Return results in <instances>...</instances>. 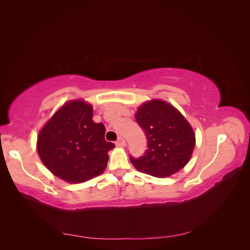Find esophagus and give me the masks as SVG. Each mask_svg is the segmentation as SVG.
<instances>
[{"label":"esophagus","mask_w":250,"mask_h":250,"mask_svg":"<svg viewBox=\"0 0 250 250\" xmlns=\"http://www.w3.org/2000/svg\"><path fill=\"white\" fill-rule=\"evenodd\" d=\"M116 145L117 146H119V147H124L125 145H126V142H125V140L123 139V138H118V140L116 141Z\"/></svg>","instance_id":"1"}]
</instances>
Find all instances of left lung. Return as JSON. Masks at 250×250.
I'll list each match as a JSON object with an SVG mask.
<instances>
[{
  "mask_svg": "<svg viewBox=\"0 0 250 250\" xmlns=\"http://www.w3.org/2000/svg\"><path fill=\"white\" fill-rule=\"evenodd\" d=\"M135 121L148 141L144 155H129L135 168L155 177H166L185 167L195 147V134L175 107L161 100L149 101L138 109Z\"/></svg>",
  "mask_w": 250,
  "mask_h": 250,
  "instance_id": "left-lung-1",
  "label": "left lung"
}]
</instances>
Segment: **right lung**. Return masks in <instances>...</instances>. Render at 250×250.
<instances>
[{
  "mask_svg": "<svg viewBox=\"0 0 250 250\" xmlns=\"http://www.w3.org/2000/svg\"><path fill=\"white\" fill-rule=\"evenodd\" d=\"M105 126L93 121V107L81 100L64 104L43 126L37 151L44 166L69 183H84L106 168L109 150Z\"/></svg>",
  "mask_w": 250,
  "mask_h": 250,
  "instance_id": "right-lung-1",
  "label": "right lung"
}]
</instances>
